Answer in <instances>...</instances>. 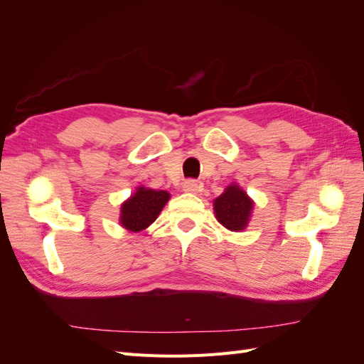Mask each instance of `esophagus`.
Instances as JSON below:
<instances>
[{
    "label": "esophagus",
    "mask_w": 364,
    "mask_h": 364,
    "mask_svg": "<svg viewBox=\"0 0 364 364\" xmlns=\"http://www.w3.org/2000/svg\"><path fill=\"white\" fill-rule=\"evenodd\" d=\"M199 188H200V186L196 181L183 182V191H186V193H197V191H199Z\"/></svg>",
    "instance_id": "1"
}]
</instances>
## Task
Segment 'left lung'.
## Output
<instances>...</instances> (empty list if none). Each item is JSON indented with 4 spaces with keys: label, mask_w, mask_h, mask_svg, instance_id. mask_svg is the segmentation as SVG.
Instances as JSON below:
<instances>
[{
    "label": "left lung",
    "mask_w": 364,
    "mask_h": 364,
    "mask_svg": "<svg viewBox=\"0 0 364 364\" xmlns=\"http://www.w3.org/2000/svg\"><path fill=\"white\" fill-rule=\"evenodd\" d=\"M213 206L220 225L232 232H240L247 228L255 203L237 182H232L215 197Z\"/></svg>",
    "instance_id": "1"
}]
</instances>
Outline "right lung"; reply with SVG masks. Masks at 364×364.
<instances>
[{"label": "right lung", "mask_w": 364, "mask_h": 364, "mask_svg": "<svg viewBox=\"0 0 364 364\" xmlns=\"http://www.w3.org/2000/svg\"><path fill=\"white\" fill-rule=\"evenodd\" d=\"M168 200V191L138 186L135 193L121 203L119 225L129 232H141L155 222Z\"/></svg>", "instance_id": "add662e5"}]
</instances>
